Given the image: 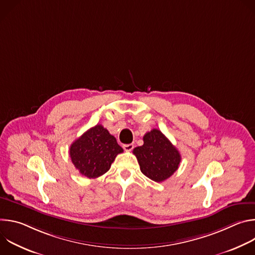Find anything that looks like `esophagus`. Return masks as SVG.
I'll return each instance as SVG.
<instances>
[{"mask_svg": "<svg viewBox=\"0 0 255 255\" xmlns=\"http://www.w3.org/2000/svg\"><path fill=\"white\" fill-rule=\"evenodd\" d=\"M123 148L125 151H131L134 148V144L130 143V144H124L123 145Z\"/></svg>", "mask_w": 255, "mask_h": 255, "instance_id": "esophagus-1", "label": "esophagus"}]
</instances>
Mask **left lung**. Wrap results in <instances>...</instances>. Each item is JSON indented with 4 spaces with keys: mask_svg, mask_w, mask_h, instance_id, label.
Instances as JSON below:
<instances>
[{
    "mask_svg": "<svg viewBox=\"0 0 255 255\" xmlns=\"http://www.w3.org/2000/svg\"><path fill=\"white\" fill-rule=\"evenodd\" d=\"M142 146L133 149L140 170L150 179L161 183L178 168L180 154L158 129H152L145 134Z\"/></svg>",
    "mask_w": 255,
    "mask_h": 255,
    "instance_id": "left-lung-1",
    "label": "left lung"
}]
</instances>
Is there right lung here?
<instances>
[{
    "label": "right lung",
    "mask_w": 255,
    "mask_h": 255,
    "mask_svg": "<svg viewBox=\"0 0 255 255\" xmlns=\"http://www.w3.org/2000/svg\"><path fill=\"white\" fill-rule=\"evenodd\" d=\"M123 148L102 125H96L72 142L69 155L72 163L88 178H97L111 167Z\"/></svg>",
    "instance_id": "add662e5"
}]
</instances>
